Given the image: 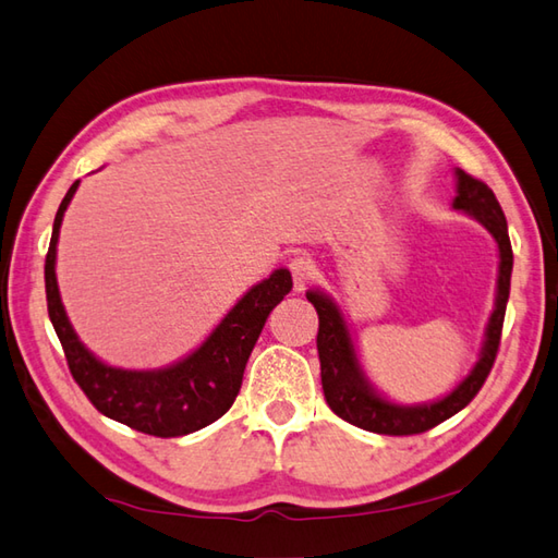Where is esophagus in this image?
Wrapping results in <instances>:
<instances>
[{"label": "esophagus", "mask_w": 558, "mask_h": 558, "mask_svg": "<svg viewBox=\"0 0 558 558\" xmlns=\"http://www.w3.org/2000/svg\"><path fill=\"white\" fill-rule=\"evenodd\" d=\"M290 276H292L294 292L307 290V286H310L312 278H314V264H312V258H307V256H294V258H290Z\"/></svg>", "instance_id": "1"}]
</instances>
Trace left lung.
Segmentation results:
<instances>
[{
	"mask_svg": "<svg viewBox=\"0 0 558 558\" xmlns=\"http://www.w3.org/2000/svg\"><path fill=\"white\" fill-rule=\"evenodd\" d=\"M454 210H464L474 215L490 234H494L500 251V268H498V294L496 310L488 319L486 341L482 348V357L474 365L460 387L450 391L445 399L423 403V407H399L375 395V389L367 385V379L360 369L355 348L351 341L345 319L336 302L326 294L310 290L307 300L314 304L319 314V333H316V351H319L322 363V387L326 403L338 418L357 425V428L379 433V435H418L435 428V425L454 416L472 401L478 389L496 363L500 331H504L506 304L510 294V272H512V246L508 236L506 215L500 210L494 191L484 181L469 177L466 171L457 169V198L452 203Z\"/></svg>",
	"mask_w": 558,
	"mask_h": 558,
	"instance_id": "left-lung-1",
	"label": "left lung"
}]
</instances>
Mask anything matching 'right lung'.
I'll list each match as a JSON object with an SVG mask.
<instances>
[{
	"label": "right lung",
	"instance_id": "obj_1",
	"mask_svg": "<svg viewBox=\"0 0 558 558\" xmlns=\"http://www.w3.org/2000/svg\"><path fill=\"white\" fill-rule=\"evenodd\" d=\"M76 185L80 181L70 185L58 207L46 256L48 314L74 381L96 411L133 430L155 438H179L205 428L225 416L242 389L248 355L264 331L268 314L292 290L290 270L280 268L251 288L198 351L183 357L181 363L163 369H142V373L104 365L76 338L54 278V251H58L62 215Z\"/></svg>",
	"mask_w": 558,
	"mask_h": 558
}]
</instances>
